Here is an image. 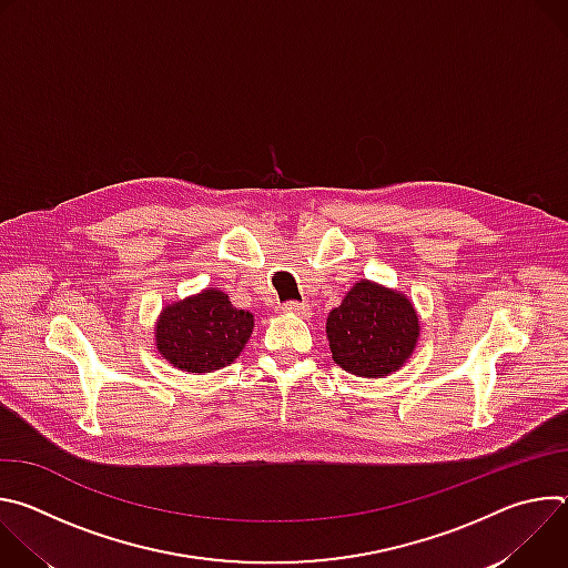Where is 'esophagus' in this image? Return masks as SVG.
Listing matches in <instances>:
<instances>
[{
  "label": "esophagus",
  "instance_id": "1",
  "mask_svg": "<svg viewBox=\"0 0 568 568\" xmlns=\"http://www.w3.org/2000/svg\"><path fill=\"white\" fill-rule=\"evenodd\" d=\"M283 310L285 312H294V314H307L310 305L303 303V301H287V303H283Z\"/></svg>",
  "mask_w": 568,
  "mask_h": 568
}]
</instances>
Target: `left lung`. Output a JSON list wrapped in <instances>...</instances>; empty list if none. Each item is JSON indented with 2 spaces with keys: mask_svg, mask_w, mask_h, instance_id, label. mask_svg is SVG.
<instances>
[{
  "mask_svg": "<svg viewBox=\"0 0 568 568\" xmlns=\"http://www.w3.org/2000/svg\"><path fill=\"white\" fill-rule=\"evenodd\" d=\"M326 333L333 359L344 371L382 377L409 359L420 323L407 296L359 281L328 314Z\"/></svg>",
  "mask_w": 568,
  "mask_h": 568,
  "instance_id": "1",
  "label": "left lung"
}]
</instances>
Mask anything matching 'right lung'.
<instances>
[{
  "mask_svg": "<svg viewBox=\"0 0 568 568\" xmlns=\"http://www.w3.org/2000/svg\"><path fill=\"white\" fill-rule=\"evenodd\" d=\"M254 331V314L231 305L220 290L164 307L156 321V351L189 373H211L231 364Z\"/></svg>",
  "mask_w": 568,
  "mask_h": 568,
  "instance_id": "obj_1",
  "label": "right lung"
}]
</instances>
